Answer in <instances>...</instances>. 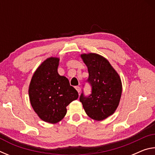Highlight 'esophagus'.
Masks as SVG:
<instances>
[{"mask_svg":"<svg viewBox=\"0 0 155 155\" xmlns=\"http://www.w3.org/2000/svg\"><path fill=\"white\" fill-rule=\"evenodd\" d=\"M75 89H76V90H77V91H78V93H79L80 91H81V87H78V86H76V87H75Z\"/></svg>","mask_w":155,"mask_h":155,"instance_id":"esophagus-1","label":"esophagus"}]
</instances>
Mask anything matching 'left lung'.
Masks as SVG:
<instances>
[{
	"label": "left lung",
	"mask_w": 155,
	"mask_h": 155,
	"mask_svg": "<svg viewBox=\"0 0 155 155\" xmlns=\"http://www.w3.org/2000/svg\"><path fill=\"white\" fill-rule=\"evenodd\" d=\"M81 57L87 67V81L91 86V94L85 96L82 92L80 101L89 117L101 121L111 115L118 107L122 81L108 60L103 56L89 53Z\"/></svg>",
	"instance_id": "left-lung-1"
}]
</instances>
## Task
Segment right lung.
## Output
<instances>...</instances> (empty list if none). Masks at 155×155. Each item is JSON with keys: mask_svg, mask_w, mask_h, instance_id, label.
<instances>
[{"mask_svg": "<svg viewBox=\"0 0 155 155\" xmlns=\"http://www.w3.org/2000/svg\"><path fill=\"white\" fill-rule=\"evenodd\" d=\"M59 59L50 57L35 70L28 95L35 112L44 122L55 124L64 118L66 107L78 97L68 78L57 72Z\"/></svg>", "mask_w": 155, "mask_h": 155, "instance_id": "1", "label": "right lung"}]
</instances>
